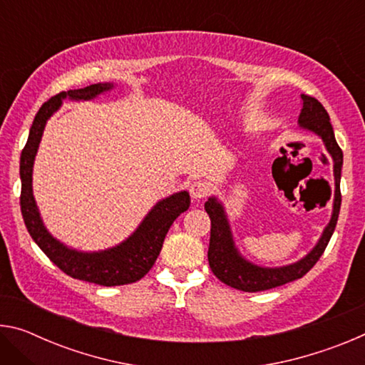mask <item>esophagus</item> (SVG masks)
I'll return each mask as SVG.
<instances>
[{
	"mask_svg": "<svg viewBox=\"0 0 365 365\" xmlns=\"http://www.w3.org/2000/svg\"><path fill=\"white\" fill-rule=\"evenodd\" d=\"M209 191H211V188H209V185L206 182L197 180L190 185V193L193 200H205L209 195Z\"/></svg>",
	"mask_w": 365,
	"mask_h": 365,
	"instance_id": "34e87169",
	"label": "esophagus"
}]
</instances>
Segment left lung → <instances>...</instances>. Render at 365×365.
Masks as SVG:
<instances>
[{"instance_id": "obj_1", "label": "left lung", "mask_w": 365, "mask_h": 365, "mask_svg": "<svg viewBox=\"0 0 365 365\" xmlns=\"http://www.w3.org/2000/svg\"><path fill=\"white\" fill-rule=\"evenodd\" d=\"M302 109L299 114L298 123L299 127L306 128L309 132H314L317 137L322 138L327 151L330 153L333 159V175H335V195H333V212L331 219L324 228L322 237L319 238L317 245L299 259L298 262H293L283 267H262V265L252 264L240 255L233 242V235L228 224L225 207L215 196H211L206 201L205 209L211 219V240H209L207 261L211 265V270L220 282L225 285L242 289V292L256 293L264 292L280 285H285L288 282L298 280L302 275H306L316 262L324 255V251L329 245L333 232H335L339 206H341V191H339V180H341V168H343V151L338 146L333 133V127L330 123V115L325 108L316 98L301 95Z\"/></svg>"}]
</instances>
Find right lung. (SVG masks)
I'll list each match as a JSON object with an SVG mask.
<instances>
[{
  "instance_id": "1",
  "label": "right lung",
  "mask_w": 365,
  "mask_h": 365,
  "mask_svg": "<svg viewBox=\"0 0 365 365\" xmlns=\"http://www.w3.org/2000/svg\"><path fill=\"white\" fill-rule=\"evenodd\" d=\"M113 83H95L85 88L61 91L59 95L48 100L36 113L30 127L29 140L21 154V211L30 237L64 274L72 279L103 287L127 285L145 277L156 262L170 225L190 207L188 191H178L164 197L154 205L130 237L114 248L104 251L83 252L72 250L46 230L32 190L34 163L46 122L61 108L66 98L88 101L104 91L113 90Z\"/></svg>"
}]
</instances>
